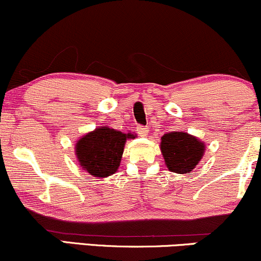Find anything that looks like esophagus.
<instances>
[{
    "instance_id": "1",
    "label": "esophagus",
    "mask_w": 261,
    "mask_h": 261,
    "mask_svg": "<svg viewBox=\"0 0 261 261\" xmlns=\"http://www.w3.org/2000/svg\"><path fill=\"white\" fill-rule=\"evenodd\" d=\"M137 133H139L140 136H142V137L147 136L148 127L147 126H139V127H137Z\"/></svg>"
}]
</instances>
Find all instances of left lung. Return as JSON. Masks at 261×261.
<instances>
[{
  "label": "left lung",
  "instance_id": "1",
  "mask_svg": "<svg viewBox=\"0 0 261 261\" xmlns=\"http://www.w3.org/2000/svg\"><path fill=\"white\" fill-rule=\"evenodd\" d=\"M161 151L170 172H191L202 158L205 146L196 137L185 133L166 134L162 137Z\"/></svg>",
  "mask_w": 261,
  "mask_h": 261
}]
</instances>
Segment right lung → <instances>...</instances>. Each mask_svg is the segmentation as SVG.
Returning <instances> with one entry per match:
<instances>
[{
	"label": "right lung",
	"mask_w": 261,
	"mask_h": 261,
	"mask_svg": "<svg viewBox=\"0 0 261 261\" xmlns=\"http://www.w3.org/2000/svg\"><path fill=\"white\" fill-rule=\"evenodd\" d=\"M135 137L109 127H98L76 143V154L82 168L93 176H109L120 166L126 139Z\"/></svg>",
	"instance_id": "1"
}]
</instances>
